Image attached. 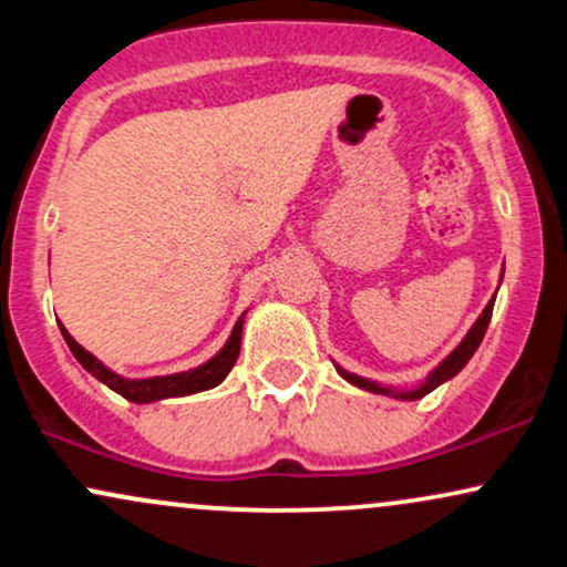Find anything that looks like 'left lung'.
I'll return each instance as SVG.
<instances>
[{
	"mask_svg": "<svg viewBox=\"0 0 567 567\" xmlns=\"http://www.w3.org/2000/svg\"><path fill=\"white\" fill-rule=\"evenodd\" d=\"M493 301H496V298H493ZM493 301L485 306V311H483V315H480V320L474 322V328L470 330V333H466L464 341L458 343V349H455L453 354L447 357V360L442 362V365H440L437 370H434L432 375H429L424 386L413 389V392H400V394H396V392H392V389L381 386V383H373V381H368V379H360V375L347 373V370H341V375H343V379H347L349 383H354V386L368 389V392H373V394L400 396V400H421V396H426L429 392H432V389H437L440 383H445L447 379H453V375L458 373V370L464 368L466 362H470V357L474 354V351H477V347H480V343H483V338H485L487 322H491V315H493Z\"/></svg>",
	"mask_w": 567,
	"mask_h": 567,
	"instance_id": "left-lung-1",
	"label": "left lung"
}]
</instances>
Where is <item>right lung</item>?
Masks as SVG:
<instances>
[{"mask_svg": "<svg viewBox=\"0 0 567 567\" xmlns=\"http://www.w3.org/2000/svg\"><path fill=\"white\" fill-rule=\"evenodd\" d=\"M243 322H245V315L239 317L237 324H234L231 338L226 341V347L220 349L210 362H205V365L186 370V373L159 375V379H143V381L120 379V375H114L112 370L103 368L101 362L90 354V351H84L80 343H76L74 338L66 333V328H61V333H63V338H66L71 354H74L76 360H80V365L84 370H90L97 381H103L109 389H114L116 394H122L130 402H154V400H167V396H184V394H194V392H205V389L218 386V383L229 375V370L234 368V362H237V357H239V343H243Z\"/></svg>", "mask_w": 567, "mask_h": 567, "instance_id": "obj_1", "label": "right lung"}]
</instances>
